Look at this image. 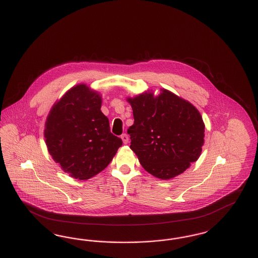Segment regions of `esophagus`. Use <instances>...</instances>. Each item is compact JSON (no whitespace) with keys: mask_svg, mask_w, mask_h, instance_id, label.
I'll use <instances>...</instances> for the list:
<instances>
[{"mask_svg":"<svg viewBox=\"0 0 258 258\" xmlns=\"http://www.w3.org/2000/svg\"><path fill=\"white\" fill-rule=\"evenodd\" d=\"M121 138L123 140V144H127L128 143V136H127V135L123 134V135H121Z\"/></svg>","mask_w":258,"mask_h":258,"instance_id":"1","label":"esophagus"}]
</instances>
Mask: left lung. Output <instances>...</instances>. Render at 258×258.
Masks as SVG:
<instances>
[{
  "mask_svg": "<svg viewBox=\"0 0 258 258\" xmlns=\"http://www.w3.org/2000/svg\"><path fill=\"white\" fill-rule=\"evenodd\" d=\"M127 101L135 119L127 130L131 149L146 171L168 180L198 160L205 124L191 103L165 89L158 97L148 91Z\"/></svg>",
  "mask_w": 258,
  "mask_h": 258,
  "instance_id": "obj_1",
  "label": "left lung"
}]
</instances>
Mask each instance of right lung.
Masks as SVG:
<instances>
[{"mask_svg": "<svg viewBox=\"0 0 258 258\" xmlns=\"http://www.w3.org/2000/svg\"><path fill=\"white\" fill-rule=\"evenodd\" d=\"M100 107L98 92L80 84L54 104L46 119L44 137L50 155L78 180L102 171L123 144L111 134L108 118Z\"/></svg>", "mask_w": 258, "mask_h": 258, "instance_id": "1", "label": "right lung"}]
</instances>
